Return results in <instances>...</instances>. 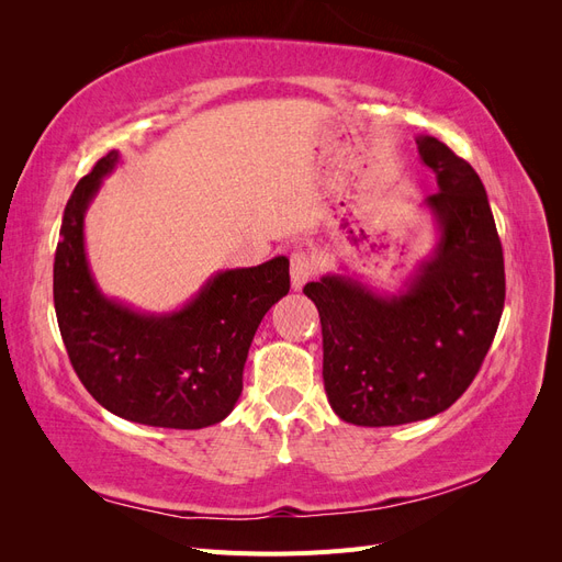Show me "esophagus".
<instances>
[{
  "label": "esophagus",
  "mask_w": 562,
  "mask_h": 562,
  "mask_svg": "<svg viewBox=\"0 0 562 562\" xmlns=\"http://www.w3.org/2000/svg\"><path fill=\"white\" fill-rule=\"evenodd\" d=\"M314 274V260L310 258V252L295 250L291 255V283L295 291H302L304 283H307Z\"/></svg>",
  "instance_id": "esophagus-1"
}]
</instances>
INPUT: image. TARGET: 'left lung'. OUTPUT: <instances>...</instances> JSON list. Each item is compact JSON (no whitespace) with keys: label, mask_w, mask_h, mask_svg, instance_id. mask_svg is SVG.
I'll return each mask as SVG.
<instances>
[{"label":"left lung","mask_w":562,"mask_h":562,"mask_svg":"<svg viewBox=\"0 0 562 562\" xmlns=\"http://www.w3.org/2000/svg\"><path fill=\"white\" fill-rule=\"evenodd\" d=\"M417 149L438 182L424 199L438 241L403 291L378 293L347 274L304 285L321 316L328 403L359 427L448 411L481 370L504 310V252L479 173L431 135Z\"/></svg>","instance_id":"8db88e82"}]
</instances>
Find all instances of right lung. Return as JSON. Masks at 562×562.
Listing matches in <instances>:
<instances>
[{
    "label": "right lung",
    "mask_w": 562,
    "mask_h": 562,
    "mask_svg": "<svg viewBox=\"0 0 562 562\" xmlns=\"http://www.w3.org/2000/svg\"><path fill=\"white\" fill-rule=\"evenodd\" d=\"M116 164L112 149L77 182L63 213L54 304L67 356L89 394L116 417L164 429L211 427L234 411L255 330L291 291L288 258L217 271L168 314L103 295L83 248V215Z\"/></svg>",
    "instance_id": "1"
}]
</instances>
